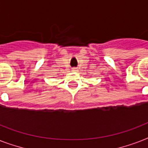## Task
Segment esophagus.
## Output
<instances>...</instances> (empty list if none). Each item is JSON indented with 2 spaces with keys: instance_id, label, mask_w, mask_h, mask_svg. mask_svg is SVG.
<instances>
[{
  "instance_id": "1",
  "label": "esophagus",
  "mask_w": 148,
  "mask_h": 148,
  "mask_svg": "<svg viewBox=\"0 0 148 148\" xmlns=\"http://www.w3.org/2000/svg\"><path fill=\"white\" fill-rule=\"evenodd\" d=\"M72 71H77V69L75 67H73V68H72Z\"/></svg>"
}]
</instances>
